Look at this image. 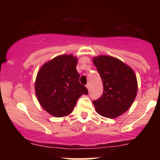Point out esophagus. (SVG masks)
Listing matches in <instances>:
<instances>
[{
	"label": "esophagus",
	"mask_w": 160,
	"mask_h": 160,
	"mask_svg": "<svg viewBox=\"0 0 160 160\" xmlns=\"http://www.w3.org/2000/svg\"><path fill=\"white\" fill-rule=\"evenodd\" d=\"M86 88H87V89H88V91H89V90H90V85H89V83H88V84H86Z\"/></svg>",
	"instance_id": "obj_1"
}]
</instances>
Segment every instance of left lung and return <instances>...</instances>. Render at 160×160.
Listing matches in <instances>:
<instances>
[{
	"label": "left lung",
	"mask_w": 160,
	"mask_h": 160,
	"mask_svg": "<svg viewBox=\"0 0 160 160\" xmlns=\"http://www.w3.org/2000/svg\"><path fill=\"white\" fill-rule=\"evenodd\" d=\"M92 62L104 87L102 97L93 101L95 111L102 117L116 118L129 109L136 97V75L129 66L114 57L101 55Z\"/></svg>",
	"instance_id": "obj_1"
}]
</instances>
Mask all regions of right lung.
<instances>
[{
    "instance_id": "obj_1",
    "label": "right lung",
    "mask_w": 160,
    "mask_h": 160,
    "mask_svg": "<svg viewBox=\"0 0 160 160\" xmlns=\"http://www.w3.org/2000/svg\"><path fill=\"white\" fill-rule=\"evenodd\" d=\"M78 58L60 55L41 66L35 80V93L41 107L49 114L63 117L73 111L78 99L88 90L79 81Z\"/></svg>"
}]
</instances>
